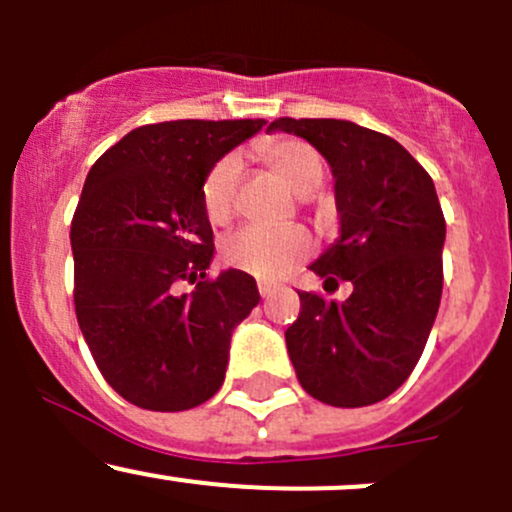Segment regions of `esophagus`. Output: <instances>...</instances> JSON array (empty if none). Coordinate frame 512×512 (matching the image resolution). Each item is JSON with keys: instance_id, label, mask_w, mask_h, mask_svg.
<instances>
[{"instance_id": "1", "label": "esophagus", "mask_w": 512, "mask_h": 512, "mask_svg": "<svg viewBox=\"0 0 512 512\" xmlns=\"http://www.w3.org/2000/svg\"><path fill=\"white\" fill-rule=\"evenodd\" d=\"M257 289H260L262 297H272L275 292H280V285H275V282H265L262 280L260 285H257Z\"/></svg>"}]
</instances>
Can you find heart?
Returning a JSON list of instances; mask_svg holds the SVG:
<instances>
[{"label": "heart", "instance_id": "heart-1", "mask_svg": "<svg viewBox=\"0 0 512 512\" xmlns=\"http://www.w3.org/2000/svg\"><path fill=\"white\" fill-rule=\"evenodd\" d=\"M257 151L287 180L294 193L309 195L322 185L324 160L309 143L282 138V141L262 143ZM240 170L242 158L237 153H227L205 175L200 198H203L205 218L213 225H225L230 220ZM309 247H312V240L307 230L299 225H245L223 242V257L235 270L255 275L260 280H277L309 255Z\"/></svg>", "mask_w": 512, "mask_h": 512}]
</instances>
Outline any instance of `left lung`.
<instances>
[{"instance_id": "1", "label": "left lung", "mask_w": 512, "mask_h": 512, "mask_svg": "<svg viewBox=\"0 0 512 512\" xmlns=\"http://www.w3.org/2000/svg\"><path fill=\"white\" fill-rule=\"evenodd\" d=\"M270 131L312 143L334 175L339 237L309 265L347 302L299 294L285 332L302 389L356 409L394 394L421 359L443 289L446 220L436 188L394 138L339 118H280Z\"/></svg>"}]
</instances>
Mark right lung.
I'll list each match as a JSON object with an SVG mask.
<instances>
[{
	"label": "right lung",
	"instance_id": "1",
	"mask_svg": "<svg viewBox=\"0 0 512 512\" xmlns=\"http://www.w3.org/2000/svg\"><path fill=\"white\" fill-rule=\"evenodd\" d=\"M265 123L133 128L86 175L71 220L76 319L103 379L141 409L185 411L218 394L232 329L260 302L247 272L205 277L215 245L200 190ZM180 281L196 287L180 293Z\"/></svg>",
	"mask_w": 512,
	"mask_h": 512
}]
</instances>
